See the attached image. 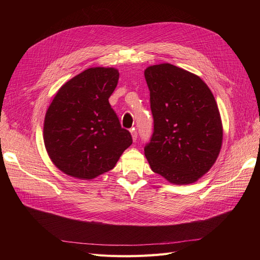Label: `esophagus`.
Returning a JSON list of instances; mask_svg holds the SVG:
<instances>
[{"instance_id": "1", "label": "esophagus", "mask_w": 260, "mask_h": 260, "mask_svg": "<svg viewBox=\"0 0 260 260\" xmlns=\"http://www.w3.org/2000/svg\"><path fill=\"white\" fill-rule=\"evenodd\" d=\"M131 136H132V140L136 142L137 139H138V132H137V130L135 128L131 130Z\"/></svg>"}]
</instances>
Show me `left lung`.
I'll use <instances>...</instances> for the list:
<instances>
[{
  "label": "left lung",
  "mask_w": 260,
  "mask_h": 260,
  "mask_svg": "<svg viewBox=\"0 0 260 260\" xmlns=\"http://www.w3.org/2000/svg\"><path fill=\"white\" fill-rule=\"evenodd\" d=\"M154 132L144 147L152 170L174 184L194 183L208 172L222 145L214 94L199 76L164 62L144 70Z\"/></svg>",
  "instance_id": "1"
}]
</instances>
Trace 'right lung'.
I'll list each match as a JSON object with an SVG mask.
<instances>
[{
  "mask_svg": "<svg viewBox=\"0 0 260 260\" xmlns=\"http://www.w3.org/2000/svg\"><path fill=\"white\" fill-rule=\"evenodd\" d=\"M118 79L113 67L86 69L60 86L46 111V152L67 176L92 180L103 175L132 144L108 102Z\"/></svg>",
  "mask_w": 260,
  "mask_h": 260,
  "instance_id": "obj_1",
  "label": "right lung"
}]
</instances>
